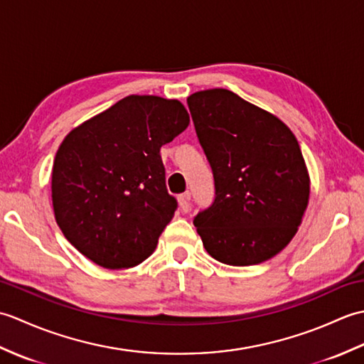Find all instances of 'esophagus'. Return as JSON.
Wrapping results in <instances>:
<instances>
[{
	"label": "esophagus",
	"mask_w": 364,
	"mask_h": 364,
	"mask_svg": "<svg viewBox=\"0 0 364 364\" xmlns=\"http://www.w3.org/2000/svg\"><path fill=\"white\" fill-rule=\"evenodd\" d=\"M178 203H180L181 213H189L191 211V194L189 192H184V194L178 197Z\"/></svg>",
	"instance_id": "1"
}]
</instances>
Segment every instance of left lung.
I'll list each match as a JSON object with an SVG mask.
<instances>
[{
  "instance_id": "1",
  "label": "left lung",
  "mask_w": 364,
  "mask_h": 364,
  "mask_svg": "<svg viewBox=\"0 0 364 364\" xmlns=\"http://www.w3.org/2000/svg\"><path fill=\"white\" fill-rule=\"evenodd\" d=\"M198 142L214 176V202L194 219L214 259L267 261L289 244L310 198V176L292 131L227 89L188 97Z\"/></svg>"
}]
</instances>
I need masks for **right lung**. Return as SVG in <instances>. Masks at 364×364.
<instances>
[{"mask_svg":"<svg viewBox=\"0 0 364 364\" xmlns=\"http://www.w3.org/2000/svg\"><path fill=\"white\" fill-rule=\"evenodd\" d=\"M189 125L178 100L129 95L65 136L51 173L54 218L67 241L106 269L141 264L172 220L159 150Z\"/></svg>","mask_w":364,"mask_h":364,"instance_id":"right-lung-1","label":"right lung"}]
</instances>
